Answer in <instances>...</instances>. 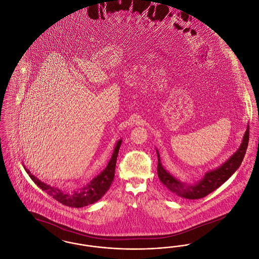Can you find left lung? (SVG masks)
Segmentation results:
<instances>
[{
  "instance_id": "left-lung-1",
  "label": "left lung",
  "mask_w": 259,
  "mask_h": 259,
  "mask_svg": "<svg viewBox=\"0 0 259 259\" xmlns=\"http://www.w3.org/2000/svg\"><path fill=\"white\" fill-rule=\"evenodd\" d=\"M248 138H249V127L247 126L245 135L243 138V142L234 154L215 170H211L206 172L204 178L194 185H186L185 183L177 180L170 172H167L161 164L160 156L158 151H156L158 156V165H157L158 178L161 183L176 196L184 198V199H189V200L205 197L210 192L219 188L222 184H224L240 167L246 154V148L248 145Z\"/></svg>"
}]
</instances>
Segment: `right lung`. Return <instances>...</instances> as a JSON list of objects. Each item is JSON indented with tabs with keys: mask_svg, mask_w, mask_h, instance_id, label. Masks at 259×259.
I'll return each instance as SVG.
<instances>
[{
	"mask_svg": "<svg viewBox=\"0 0 259 259\" xmlns=\"http://www.w3.org/2000/svg\"><path fill=\"white\" fill-rule=\"evenodd\" d=\"M122 140H119L116 143V146L113 150L111 160L108 163L107 167L103 172H100L96 178H94L89 184L82 186L79 189L74 191H63L57 187H53L40 182L34 175H32L28 169L24 167L26 172L29 174V177L36 185L41 188V190L46 191L51 197L54 198L56 201L60 202L63 205L73 208H82L88 205H91L97 202L105 195V193L109 190L111 183L114 178V171L116 159L118 155L119 148Z\"/></svg>",
	"mask_w": 259,
	"mask_h": 259,
	"instance_id": "right-lung-1",
	"label": "right lung"
}]
</instances>
